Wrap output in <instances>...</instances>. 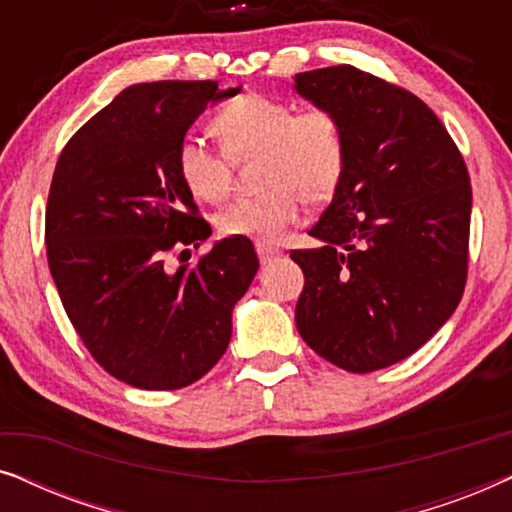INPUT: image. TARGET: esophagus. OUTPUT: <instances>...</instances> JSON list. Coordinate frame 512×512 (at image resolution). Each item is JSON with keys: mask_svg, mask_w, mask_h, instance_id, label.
<instances>
[{"mask_svg": "<svg viewBox=\"0 0 512 512\" xmlns=\"http://www.w3.org/2000/svg\"><path fill=\"white\" fill-rule=\"evenodd\" d=\"M256 254H258V258H261V263H270V261H275V258L282 256V249L275 247V244L258 242L256 244Z\"/></svg>", "mask_w": 512, "mask_h": 512, "instance_id": "esophagus-1", "label": "esophagus"}]
</instances>
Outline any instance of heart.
<instances>
[{
	"label": "heart",
	"mask_w": 512,
	"mask_h": 512,
	"mask_svg": "<svg viewBox=\"0 0 512 512\" xmlns=\"http://www.w3.org/2000/svg\"><path fill=\"white\" fill-rule=\"evenodd\" d=\"M212 130L221 149L195 137L177 146V174L193 198L221 202L230 188V161L258 156L251 198L235 200L216 216L226 237L279 242L303 212V202L331 200L347 170V132L333 109H296L261 93L237 95L216 111Z\"/></svg>",
	"instance_id": "heart-1"
}]
</instances>
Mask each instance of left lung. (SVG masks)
Listing matches in <instances>:
<instances>
[{
	"instance_id": "obj_1",
	"label": "left lung",
	"mask_w": 512,
	"mask_h": 512,
	"mask_svg": "<svg viewBox=\"0 0 512 512\" xmlns=\"http://www.w3.org/2000/svg\"><path fill=\"white\" fill-rule=\"evenodd\" d=\"M296 90L333 109L347 170L293 249L305 275L296 326L321 359L373 373L415 354L457 310L468 277L471 177L440 118L396 83L338 65L296 74Z\"/></svg>"
}]
</instances>
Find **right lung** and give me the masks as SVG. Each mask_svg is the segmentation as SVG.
Returning <instances> with one entry per match:
<instances>
[{
    "label": "right lung",
    "mask_w": 512,
    "mask_h": 512,
    "mask_svg": "<svg viewBox=\"0 0 512 512\" xmlns=\"http://www.w3.org/2000/svg\"><path fill=\"white\" fill-rule=\"evenodd\" d=\"M237 93L219 81L137 83L83 123L55 165L48 268L90 356L130 387L172 391L209 373L258 270L244 237L167 270V256L212 235L177 174V146L209 100Z\"/></svg>",
    "instance_id": "1"
}]
</instances>
